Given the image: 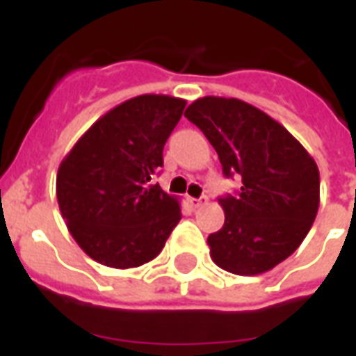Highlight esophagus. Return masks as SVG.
Wrapping results in <instances>:
<instances>
[{
  "mask_svg": "<svg viewBox=\"0 0 356 356\" xmlns=\"http://www.w3.org/2000/svg\"><path fill=\"white\" fill-rule=\"evenodd\" d=\"M188 203L192 209H200L207 203V197H188Z\"/></svg>",
  "mask_w": 356,
  "mask_h": 356,
  "instance_id": "1",
  "label": "esophagus"
}]
</instances>
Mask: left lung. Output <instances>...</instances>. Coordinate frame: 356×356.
Listing matches in <instances>:
<instances>
[{
    "instance_id": "8db88e82",
    "label": "left lung",
    "mask_w": 356,
    "mask_h": 356,
    "mask_svg": "<svg viewBox=\"0 0 356 356\" xmlns=\"http://www.w3.org/2000/svg\"><path fill=\"white\" fill-rule=\"evenodd\" d=\"M184 116L216 149L223 173L242 175L240 194L220 200L225 223L207 238L211 259L234 275L273 270L314 223L318 164L281 123L236 97H200Z\"/></svg>"
}]
</instances>
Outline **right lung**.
<instances>
[{
    "label": "right lung",
    "instance_id": "right-lung-1",
    "mask_svg": "<svg viewBox=\"0 0 356 356\" xmlns=\"http://www.w3.org/2000/svg\"><path fill=\"white\" fill-rule=\"evenodd\" d=\"M184 107V99L164 94L131 97L103 114L60 162V214L99 264L127 270L149 262L181 220L179 197L151 179Z\"/></svg>",
    "mask_w": 356,
    "mask_h": 356
}]
</instances>
